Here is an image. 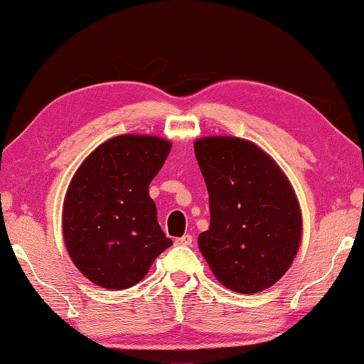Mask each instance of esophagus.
<instances>
[{
  "label": "esophagus",
  "mask_w": 364,
  "mask_h": 364,
  "mask_svg": "<svg viewBox=\"0 0 364 364\" xmlns=\"http://www.w3.org/2000/svg\"><path fill=\"white\" fill-rule=\"evenodd\" d=\"M192 242H193V237L188 235V233H186V235H183V237H178L177 240H176L177 245H183V247L192 245Z\"/></svg>",
  "instance_id": "34e87169"
}]
</instances>
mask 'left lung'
Returning a JSON list of instances; mask_svg holds the SVG:
<instances>
[{"label":"left lung","mask_w":364,"mask_h":364,"mask_svg":"<svg viewBox=\"0 0 364 364\" xmlns=\"http://www.w3.org/2000/svg\"><path fill=\"white\" fill-rule=\"evenodd\" d=\"M193 147L210 207L198 248L213 275L237 293L275 285L301 238L300 207L285 173L243 139L205 137Z\"/></svg>","instance_id":"8db88e82"}]
</instances>
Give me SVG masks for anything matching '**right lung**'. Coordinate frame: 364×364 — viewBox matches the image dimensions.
Segmentation results:
<instances>
[{"mask_svg": "<svg viewBox=\"0 0 364 364\" xmlns=\"http://www.w3.org/2000/svg\"><path fill=\"white\" fill-rule=\"evenodd\" d=\"M171 147L161 137L117 136L74 173L63 207L64 242L74 265L96 285L134 287L172 245L149 196Z\"/></svg>", "mask_w": 364, "mask_h": 364, "instance_id": "add662e5", "label": "right lung"}]
</instances>
